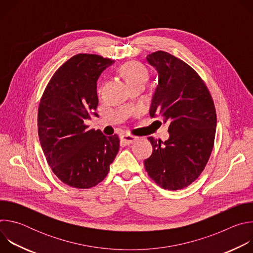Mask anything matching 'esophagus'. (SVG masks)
<instances>
[{"mask_svg":"<svg viewBox=\"0 0 253 253\" xmlns=\"http://www.w3.org/2000/svg\"><path fill=\"white\" fill-rule=\"evenodd\" d=\"M137 139H138L137 137H135V136H133V135H130V134H125V135H122V137H121V140H122L125 144H127V145H130V144H133Z\"/></svg>","mask_w":253,"mask_h":253,"instance_id":"34e87169","label":"esophagus"}]
</instances>
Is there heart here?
Segmentation results:
<instances>
[{
	"label": "heart",
	"mask_w": 253,
	"mask_h": 253,
	"mask_svg": "<svg viewBox=\"0 0 253 253\" xmlns=\"http://www.w3.org/2000/svg\"><path fill=\"white\" fill-rule=\"evenodd\" d=\"M120 73L130 87L138 83H145L148 79V72L137 62L125 63L120 69Z\"/></svg>",
	"instance_id": "obj_1"
}]
</instances>
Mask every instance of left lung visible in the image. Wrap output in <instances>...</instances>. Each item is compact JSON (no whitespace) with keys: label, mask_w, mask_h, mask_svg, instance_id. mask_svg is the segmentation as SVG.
Listing matches in <instances>:
<instances>
[{"label":"left lung","mask_w":253,"mask_h":253,"mask_svg":"<svg viewBox=\"0 0 253 253\" xmlns=\"http://www.w3.org/2000/svg\"><path fill=\"white\" fill-rule=\"evenodd\" d=\"M146 59L158 73L149 113L169 123V138H148L153 152L144 166L159 186L179 190L195 181L208 162L216 131L215 107L205 83L188 64L163 51Z\"/></svg>","instance_id":"obj_1"}]
</instances>
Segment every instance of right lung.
<instances>
[{
	"instance_id": "1",
	"label": "right lung",
	"mask_w": 253,
	"mask_h": 253,
	"mask_svg": "<svg viewBox=\"0 0 253 253\" xmlns=\"http://www.w3.org/2000/svg\"><path fill=\"white\" fill-rule=\"evenodd\" d=\"M114 61L93 54H78L53 75L40 101L38 133L54 174L71 187L88 189L107 176L120 140L89 129L85 122L98 105L97 81Z\"/></svg>"
}]
</instances>
